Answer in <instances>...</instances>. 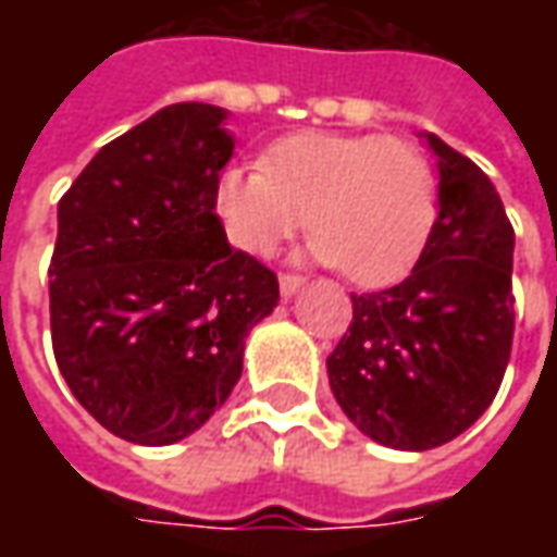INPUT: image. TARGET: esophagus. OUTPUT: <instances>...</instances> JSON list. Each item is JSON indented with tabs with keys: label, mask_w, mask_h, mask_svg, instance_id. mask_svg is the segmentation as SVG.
<instances>
[{
	"label": "esophagus",
	"mask_w": 557,
	"mask_h": 557,
	"mask_svg": "<svg viewBox=\"0 0 557 557\" xmlns=\"http://www.w3.org/2000/svg\"><path fill=\"white\" fill-rule=\"evenodd\" d=\"M307 285V278H300V275H282L278 278V290H282V297H294L297 290Z\"/></svg>",
	"instance_id": "obj_1"
}]
</instances>
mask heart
Instances as JSON below:
<instances>
[{
	"label": "heart",
	"mask_w": 557,
	"mask_h": 557,
	"mask_svg": "<svg viewBox=\"0 0 557 557\" xmlns=\"http://www.w3.org/2000/svg\"><path fill=\"white\" fill-rule=\"evenodd\" d=\"M213 210L228 242L272 257L310 216V257L359 288L394 285L437 225L440 188L416 145L372 133H294L272 141L260 170L228 166Z\"/></svg>",
	"instance_id": "b5f03b06"
}]
</instances>
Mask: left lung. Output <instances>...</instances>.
<instances>
[{
	"label": "left lung",
	"mask_w": 557,
	"mask_h": 557,
	"mask_svg": "<svg viewBox=\"0 0 557 557\" xmlns=\"http://www.w3.org/2000/svg\"><path fill=\"white\" fill-rule=\"evenodd\" d=\"M440 213L409 278L354 294L329 356L337 406L381 446L424 453L468 431L503 384L515 334V228L474 161L434 133Z\"/></svg>",
	"instance_id": "1"
}]
</instances>
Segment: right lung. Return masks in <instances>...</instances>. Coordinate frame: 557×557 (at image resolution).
Returning a JSON list of instances; mask_svg holds the SVG:
<instances>
[{
  "mask_svg": "<svg viewBox=\"0 0 557 557\" xmlns=\"http://www.w3.org/2000/svg\"><path fill=\"white\" fill-rule=\"evenodd\" d=\"M223 108L180 101L108 141L58 201L49 267L54 362L114 437L195 434L242 377L278 278L213 210L235 139Z\"/></svg>",
  "mask_w": 557,
  "mask_h": 557,
  "instance_id": "right-lung-1",
  "label": "right lung"
}]
</instances>
